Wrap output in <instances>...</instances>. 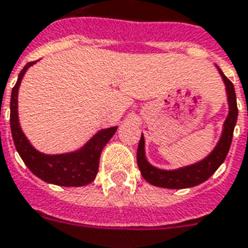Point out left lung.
I'll return each mask as SVG.
<instances>
[{"mask_svg": "<svg viewBox=\"0 0 248 248\" xmlns=\"http://www.w3.org/2000/svg\"><path fill=\"white\" fill-rule=\"evenodd\" d=\"M217 69L224 82L227 101H229V115L224 121L222 135L219 138L218 143L214 147V150L202 161L188 165V166L179 167L175 170H162V169L153 166L150 162L146 159L145 138L143 135H140V145L137 150V163H138L142 177L153 186L163 187V188H188V187L198 186L201 183L206 182L226 159L230 146H231V140H232L235 124L238 119V106H236V95H235L232 82L224 76L223 71L220 70L218 66Z\"/></svg>", "mask_w": 248, "mask_h": 248, "instance_id": "8db88e82", "label": "left lung"}]
</instances>
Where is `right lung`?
Returning <instances> with one entry per match:
<instances>
[{"label":"right lung","mask_w":248,"mask_h":248,"mask_svg":"<svg viewBox=\"0 0 248 248\" xmlns=\"http://www.w3.org/2000/svg\"><path fill=\"white\" fill-rule=\"evenodd\" d=\"M35 62L26 63L21 70L10 97V129L19 156L34 175L47 183L65 187H79L92 183L97 177L99 156L103 147L117 131V126L102 129L87 140L81 149L65 154H44L34 149L18 121V89L25 73Z\"/></svg>","instance_id":"add662e5"}]
</instances>
